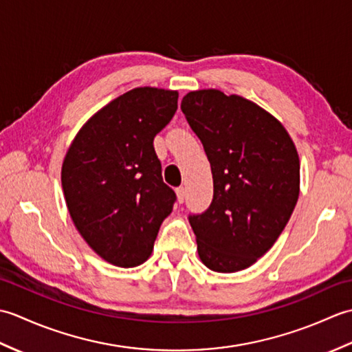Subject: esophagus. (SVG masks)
Returning <instances> with one entry per match:
<instances>
[{"instance_id": "1", "label": "esophagus", "mask_w": 352, "mask_h": 352, "mask_svg": "<svg viewBox=\"0 0 352 352\" xmlns=\"http://www.w3.org/2000/svg\"><path fill=\"white\" fill-rule=\"evenodd\" d=\"M175 193H177V201H178V203L183 204L184 201H186V188H177Z\"/></svg>"}]
</instances>
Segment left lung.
I'll return each mask as SVG.
<instances>
[{"mask_svg":"<svg viewBox=\"0 0 352 352\" xmlns=\"http://www.w3.org/2000/svg\"><path fill=\"white\" fill-rule=\"evenodd\" d=\"M182 110L203 142L213 201L190 214L198 256L214 272H237L265 256L300 197V157L278 119L239 95L193 91Z\"/></svg>","mask_w":352,"mask_h":352,"instance_id":"left-lung-1","label":"left lung"}]
</instances>
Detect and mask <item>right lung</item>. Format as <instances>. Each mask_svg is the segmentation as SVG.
<instances>
[{
    "label": "right lung",
    "mask_w": 352,
    "mask_h": 352,
    "mask_svg": "<svg viewBox=\"0 0 352 352\" xmlns=\"http://www.w3.org/2000/svg\"><path fill=\"white\" fill-rule=\"evenodd\" d=\"M177 102V91L131 89L96 111L65 155L62 188L74 226L115 266L146 261L174 207L175 192L163 183L153 142Z\"/></svg>",
    "instance_id": "obj_1"
}]
</instances>
